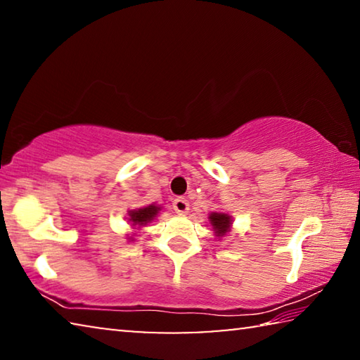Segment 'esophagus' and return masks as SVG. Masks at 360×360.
Returning a JSON list of instances; mask_svg holds the SVG:
<instances>
[{
  "label": "esophagus",
  "mask_w": 360,
  "mask_h": 360,
  "mask_svg": "<svg viewBox=\"0 0 360 360\" xmlns=\"http://www.w3.org/2000/svg\"><path fill=\"white\" fill-rule=\"evenodd\" d=\"M173 210H174V212H178L179 216H184V214H187V212H188V202H187L186 198H182V197L174 198Z\"/></svg>",
  "instance_id": "esophagus-1"
}]
</instances>
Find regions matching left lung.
I'll use <instances>...</instances> for the list:
<instances>
[{
    "label": "left lung",
    "mask_w": 360,
    "mask_h": 360,
    "mask_svg": "<svg viewBox=\"0 0 360 360\" xmlns=\"http://www.w3.org/2000/svg\"><path fill=\"white\" fill-rule=\"evenodd\" d=\"M210 222L212 225V229H214L216 235L221 238V236H224L229 231L231 219L230 216L224 214V212H212V214H210Z\"/></svg>",
    "instance_id": "8db88e82"
}]
</instances>
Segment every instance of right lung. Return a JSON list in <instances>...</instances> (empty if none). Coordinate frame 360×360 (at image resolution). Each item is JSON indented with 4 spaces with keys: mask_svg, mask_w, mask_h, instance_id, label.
<instances>
[{
    "mask_svg": "<svg viewBox=\"0 0 360 360\" xmlns=\"http://www.w3.org/2000/svg\"><path fill=\"white\" fill-rule=\"evenodd\" d=\"M160 208H157L154 205L146 206V208H139L135 211H130V219L129 221L133 225H146L148 222H150L152 219L157 216V212Z\"/></svg>",
    "mask_w": 360,
    "mask_h": 360,
    "instance_id": "add662e5",
    "label": "right lung"
}]
</instances>
